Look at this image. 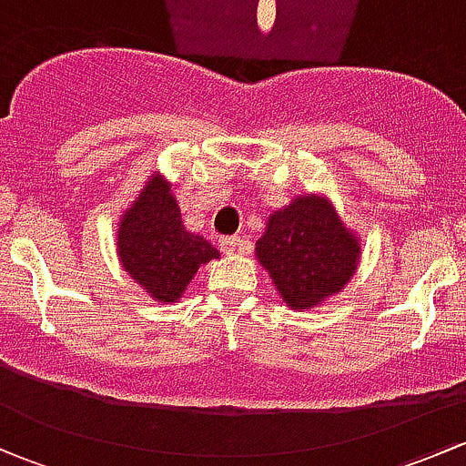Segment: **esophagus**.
<instances>
[{"mask_svg":"<svg viewBox=\"0 0 466 466\" xmlns=\"http://www.w3.org/2000/svg\"><path fill=\"white\" fill-rule=\"evenodd\" d=\"M218 246L225 255H237V252L243 250V238L241 237H223L218 241Z\"/></svg>","mask_w":466,"mask_h":466,"instance_id":"34e87169","label":"esophagus"}]
</instances>
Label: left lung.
<instances>
[{"mask_svg":"<svg viewBox=\"0 0 466 466\" xmlns=\"http://www.w3.org/2000/svg\"><path fill=\"white\" fill-rule=\"evenodd\" d=\"M359 241L324 198L304 196L275 211L257 241V257L284 302L311 309L351 279Z\"/></svg>","mask_w":466,"mask_h":466,"instance_id":"8db88e82","label":"left lung"}]
</instances>
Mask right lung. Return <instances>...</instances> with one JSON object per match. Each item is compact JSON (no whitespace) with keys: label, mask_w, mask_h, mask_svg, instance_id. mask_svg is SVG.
Instances as JSON below:
<instances>
[{"label":"right lung","mask_w":466,"mask_h":466,"mask_svg":"<svg viewBox=\"0 0 466 466\" xmlns=\"http://www.w3.org/2000/svg\"><path fill=\"white\" fill-rule=\"evenodd\" d=\"M116 241L126 270L157 302H176L196 270L218 257L209 241L187 232L171 187L159 176L124 214Z\"/></svg>","instance_id":"1"}]
</instances>
